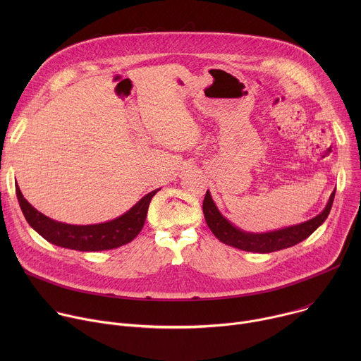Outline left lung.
Segmentation results:
<instances>
[{
    "mask_svg": "<svg viewBox=\"0 0 361 361\" xmlns=\"http://www.w3.org/2000/svg\"><path fill=\"white\" fill-rule=\"evenodd\" d=\"M334 194L336 191L331 192L324 210L312 220L267 233H248L235 227L220 213L209 190L204 197L202 213L207 226L221 243L251 252H273L293 247L305 240L308 235H312L329 217L334 201Z\"/></svg>",
    "mask_w": 361,
    "mask_h": 361,
    "instance_id": "obj_1",
    "label": "left lung"
}]
</instances>
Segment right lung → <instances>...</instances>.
<instances>
[{"instance_id": "right-lung-1", "label": "right lung", "mask_w": 361, "mask_h": 361, "mask_svg": "<svg viewBox=\"0 0 361 361\" xmlns=\"http://www.w3.org/2000/svg\"><path fill=\"white\" fill-rule=\"evenodd\" d=\"M16 191L27 223L48 243L78 251H102L121 247L138 235L145 223L149 201L160 188L144 195L123 216L106 223L88 226L67 224L49 219L24 198L18 184Z\"/></svg>"}]
</instances>
